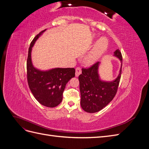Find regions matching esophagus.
Returning a JSON list of instances; mask_svg holds the SVG:
<instances>
[{"instance_id":"1","label":"esophagus","mask_w":149,"mask_h":149,"mask_svg":"<svg viewBox=\"0 0 149 149\" xmlns=\"http://www.w3.org/2000/svg\"><path fill=\"white\" fill-rule=\"evenodd\" d=\"M81 73V68L79 67H77L76 68V73H75L76 77H78Z\"/></svg>"}]
</instances>
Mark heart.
<instances>
[{
  "instance_id": "heart-1",
  "label": "heart",
  "mask_w": 149,
  "mask_h": 149,
  "mask_svg": "<svg viewBox=\"0 0 149 149\" xmlns=\"http://www.w3.org/2000/svg\"><path fill=\"white\" fill-rule=\"evenodd\" d=\"M107 47V42L104 38H101L97 42L95 47L93 50L90 53L86 58V63L89 65H91L95 63L100 58L102 53L105 52Z\"/></svg>"
}]
</instances>
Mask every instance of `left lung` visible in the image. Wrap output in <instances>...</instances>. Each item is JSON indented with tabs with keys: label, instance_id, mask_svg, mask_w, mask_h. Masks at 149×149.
<instances>
[{
	"label": "left lung",
	"instance_id": "obj_1",
	"mask_svg": "<svg viewBox=\"0 0 149 149\" xmlns=\"http://www.w3.org/2000/svg\"><path fill=\"white\" fill-rule=\"evenodd\" d=\"M114 56L119 58L123 64V56L119 49L114 52ZM96 62L87 68H82V73L79 77L81 93V106L89 113L100 111L106 107L114 97L120 82L122 66L120 73L114 81H102L99 77L98 66Z\"/></svg>",
	"mask_w": 149,
	"mask_h": 149
}]
</instances>
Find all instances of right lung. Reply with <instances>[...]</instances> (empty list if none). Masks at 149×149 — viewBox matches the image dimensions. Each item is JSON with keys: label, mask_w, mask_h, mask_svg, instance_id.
Listing matches in <instances>:
<instances>
[{"label": "right lung", "mask_w": 149, "mask_h": 149, "mask_svg": "<svg viewBox=\"0 0 149 149\" xmlns=\"http://www.w3.org/2000/svg\"><path fill=\"white\" fill-rule=\"evenodd\" d=\"M45 30L36 35L30 43L26 61V74L29 88L36 100L45 106L54 107L61 102L66 84L75 76V69L58 68L43 71L33 67L31 60V48Z\"/></svg>", "instance_id": "right-lung-1"}]
</instances>
